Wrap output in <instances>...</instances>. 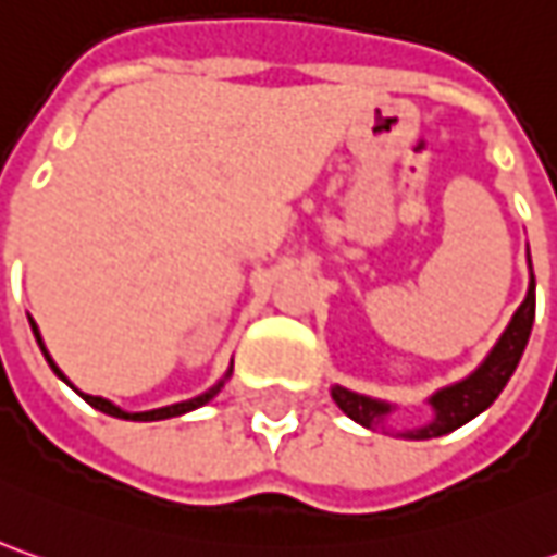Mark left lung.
<instances>
[{
    "label": "left lung",
    "instance_id": "obj_1",
    "mask_svg": "<svg viewBox=\"0 0 557 557\" xmlns=\"http://www.w3.org/2000/svg\"><path fill=\"white\" fill-rule=\"evenodd\" d=\"M528 264H530V249H528ZM533 314H536V280H533V264H530V283H528V296L518 305V311L511 314L508 326L503 330V336L496 338V345L490 348V355L471 370L466 379L453 382L447 388H437V392L429 397V407H432V419L419 429H404L397 432L407 441H429V437H441V434L456 432L459 425L471 422L474 416L487 410L490 404L499 397V392L506 388V382L515 373L518 360L528 348L530 330H533ZM336 407L348 419L360 422L363 429H373V432H388V416H392L397 407L388 404V400H379V397H370V394H357L351 388H342V385H333L330 388Z\"/></svg>",
    "mask_w": 557,
    "mask_h": 557
}]
</instances>
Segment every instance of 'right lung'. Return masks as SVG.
I'll return each mask as SVG.
<instances>
[{
	"label": "right lung",
	"instance_id": "right-lung-1",
	"mask_svg": "<svg viewBox=\"0 0 557 557\" xmlns=\"http://www.w3.org/2000/svg\"><path fill=\"white\" fill-rule=\"evenodd\" d=\"M29 330H33V336H36V342H39V351L46 355V360H49V367H51V370H54V375H58V379H64V382H67V385H70L67 375L61 373V367H58V363L51 360L49 348H46V342H42V336H39V326H36V320H33V317H29ZM231 373H234V363L227 367V373L221 375L219 382H215V385H212L209 392L197 394V397H190V400H182V404H169V407H160V410H145V412H128V410H123V407H116L113 400H107V397H95V394L79 392V388H73V385H70V388L79 394V397H83L86 404H91L95 410L107 412V416H113V419H128V422H160V419L184 416V412L197 410V407H202V404H209V400H212V397H215V394H219L221 388H224V382L231 379Z\"/></svg>",
	"mask_w": 557,
	"mask_h": 557
}]
</instances>
